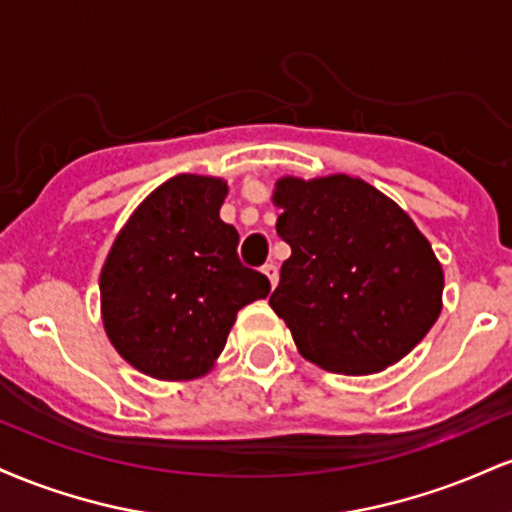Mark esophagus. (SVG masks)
<instances>
[{
	"instance_id": "1",
	"label": "esophagus",
	"mask_w": 512,
	"mask_h": 512,
	"mask_svg": "<svg viewBox=\"0 0 512 512\" xmlns=\"http://www.w3.org/2000/svg\"><path fill=\"white\" fill-rule=\"evenodd\" d=\"M262 272H264V276H267L269 279V284H272V289L276 286V281H279V267H276L274 262H269V264H264L262 267Z\"/></svg>"
}]
</instances>
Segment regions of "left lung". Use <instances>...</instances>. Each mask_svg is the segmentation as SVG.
<instances>
[{
  "instance_id": "obj_1",
  "label": "left lung",
  "mask_w": 512,
  "mask_h": 512,
  "mask_svg": "<svg viewBox=\"0 0 512 512\" xmlns=\"http://www.w3.org/2000/svg\"><path fill=\"white\" fill-rule=\"evenodd\" d=\"M276 231L291 245L269 305L303 358L344 375L378 373L440 315L443 269L414 221L349 175L276 182Z\"/></svg>"
}]
</instances>
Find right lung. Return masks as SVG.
<instances>
[{
    "label": "right lung",
    "instance_id": "1",
    "mask_svg": "<svg viewBox=\"0 0 512 512\" xmlns=\"http://www.w3.org/2000/svg\"><path fill=\"white\" fill-rule=\"evenodd\" d=\"M226 192L219 178L175 175L129 216L105 260V332L151 378L207 373L238 310L272 289L240 262L238 231L219 219Z\"/></svg>",
    "mask_w": 512,
    "mask_h": 512
}]
</instances>
